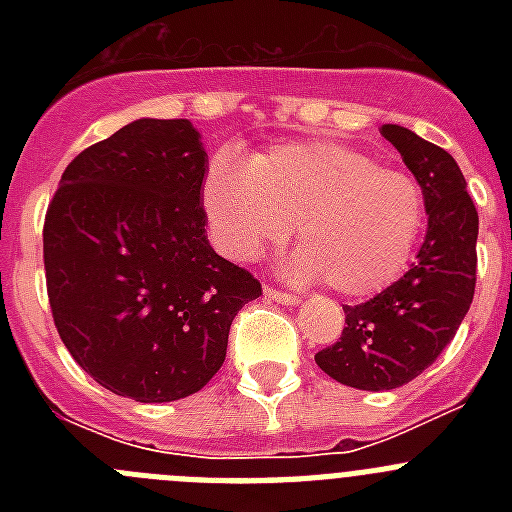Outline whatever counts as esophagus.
<instances>
[{
	"mask_svg": "<svg viewBox=\"0 0 512 512\" xmlns=\"http://www.w3.org/2000/svg\"><path fill=\"white\" fill-rule=\"evenodd\" d=\"M264 295L269 297V300H274V302H282V305H295V302L300 300V297L292 295V292H282V289L269 287V284L264 287Z\"/></svg>",
	"mask_w": 512,
	"mask_h": 512,
	"instance_id": "esophagus-1",
	"label": "esophagus"
}]
</instances>
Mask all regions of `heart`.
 <instances>
[{
	"mask_svg": "<svg viewBox=\"0 0 512 512\" xmlns=\"http://www.w3.org/2000/svg\"><path fill=\"white\" fill-rule=\"evenodd\" d=\"M202 200L228 256L253 259L295 225L297 271L346 297L397 282L425 228V194L413 176L333 140L271 148L248 169L220 161Z\"/></svg>",
	"mask_w": 512,
	"mask_h": 512,
	"instance_id": "heart-1",
	"label": "heart"
}]
</instances>
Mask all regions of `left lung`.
I'll return each instance as SVG.
<instances>
[{
	"instance_id": "left-lung-1",
	"label": "left lung",
	"mask_w": 512,
	"mask_h": 512,
	"mask_svg": "<svg viewBox=\"0 0 512 512\" xmlns=\"http://www.w3.org/2000/svg\"><path fill=\"white\" fill-rule=\"evenodd\" d=\"M425 194L428 230L405 277L361 305H346L333 346L315 354L328 377L356 390H395L423 374L456 336L477 284L479 215L449 151L413 130L382 125Z\"/></svg>"
}]
</instances>
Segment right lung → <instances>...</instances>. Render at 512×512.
Wrapping results in <instances>:
<instances>
[{"mask_svg":"<svg viewBox=\"0 0 512 512\" xmlns=\"http://www.w3.org/2000/svg\"><path fill=\"white\" fill-rule=\"evenodd\" d=\"M200 133L189 120H135L66 166L43 225L53 323L76 364L135 402L200 392L228 333L261 295L251 271L205 235Z\"/></svg>","mask_w":512,"mask_h":512,"instance_id":"right-lung-1","label":"right lung"}]
</instances>
